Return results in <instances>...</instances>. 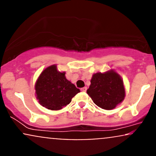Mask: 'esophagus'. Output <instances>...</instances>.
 I'll return each mask as SVG.
<instances>
[{"label":"esophagus","instance_id":"34e87169","mask_svg":"<svg viewBox=\"0 0 156 156\" xmlns=\"http://www.w3.org/2000/svg\"><path fill=\"white\" fill-rule=\"evenodd\" d=\"M87 87H83V88H81V89H80V90H81L82 92H87Z\"/></svg>","mask_w":156,"mask_h":156}]
</instances>
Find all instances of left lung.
<instances>
[{
  "instance_id": "left-lung-1",
  "label": "left lung",
  "mask_w": 156,
  "mask_h": 156,
  "mask_svg": "<svg viewBox=\"0 0 156 156\" xmlns=\"http://www.w3.org/2000/svg\"><path fill=\"white\" fill-rule=\"evenodd\" d=\"M87 92L98 106L105 110L115 108L125 97L123 80L113 69L93 75Z\"/></svg>"
}]
</instances>
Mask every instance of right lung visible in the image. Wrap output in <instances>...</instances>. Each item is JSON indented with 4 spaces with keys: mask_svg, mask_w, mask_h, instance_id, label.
I'll return each instance as SVG.
<instances>
[{
    "mask_svg": "<svg viewBox=\"0 0 156 156\" xmlns=\"http://www.w3.org/2000/svg\"><path fill=\"white\" fill-rule=\"evenodd\" d=\"M35 90L39 103L53 111L66 106L73 97L80 92V89L66 78L65 73L58 71L55 64L41 73L35 83Z\"/></svg>",
    "mask_w": 156,
    "mask_h": 156,
    "instance_id": "right-lung-1",
    "label": "right lung"
}]
</instances>
